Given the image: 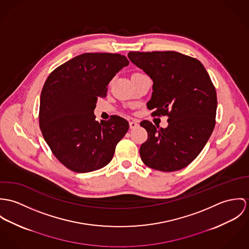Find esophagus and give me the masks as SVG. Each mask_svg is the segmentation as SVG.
Segmentation results:
<instances>
[{
	"label": "esophagus",
	"mask_w": 249,
	"mask_h": 249,
	"mask_svg": "<svg viewBox=\"0 0 249 249\" xmlns=\"http://www.w3.org/2000/svg\"><path fill=\"white\" fill-rule=\"evenodd\" d=\"M138 127V122L136 120H133V121H130V128L131 129H135Z\"/></svg>",
	"instance_id": "34e87169"
}]
</instances>
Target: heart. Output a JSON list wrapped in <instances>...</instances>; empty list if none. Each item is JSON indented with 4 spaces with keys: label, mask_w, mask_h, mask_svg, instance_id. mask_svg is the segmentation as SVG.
<instances>
[{
    "label": "heart",
    "mask_w": 249,
    "mask_h": 249,
    "mask_svg": "<svg viewBox=\"0 0 249 249\" xmlns=\"http://www.w3.org/2000/svg\"><path fill=\"white\" fill-rule=\"evenodd\" d=\"M137 73H138V72H137Z\"/></svg>",
    "instance_id": "obj_1"
}]
</instances>
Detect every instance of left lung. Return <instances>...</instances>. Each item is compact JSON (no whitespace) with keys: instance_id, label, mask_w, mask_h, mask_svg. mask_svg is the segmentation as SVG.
Instances as JSON below:
<instances>
[{"instance_id":"obj_1","label":"left lung","mask_w":249,"mask_h":249,"mask_svg":"<svg viewBox=\"0 0 249 249\" xmlns=\"http://www.w3.org/2000/svg\"><path fill=\"white\" fill-rule=\"evenodd\" d=\"M128 58L153 80L147 103L155 115H167L168 126L144 120L148 139L139 149L150 168L174 172L189 165L210 138L217 111V93L203 65L177 52H131Z\"/></svg>"}]
</instances>
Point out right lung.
I'll list each match as a JSON object with an SVG mask.
<instances>
[{
	"label": "right lung",
	"mask_w": 249,
	"mask_h": 249,
	"mask_svg": "<svg viewBox=\"0 0 249 249\" xmlns=\"http://www.w3.org/2000/svg\"><path fill=\"white\" fill-rule=\"evenodd\" d=\"M128 65L121 54L84 53L56 68L46 80L39 125L56 159L68 169L88 173L110 163L129 123L117 115L99 123L93 111L108 84Z\"/></svg>",
	"instance_id": "obj_1"
}]
</instances>
